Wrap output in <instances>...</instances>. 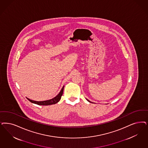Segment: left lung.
<instances>
[{
	"label": "left lung",
	"mask_w": 148,
	"mask_h": 148,
	"mask_svg": "<svg viewBox=\"0 0 148 148\" xmlns=\"http://www.w3.org/2000/svg\"><path fill=\"white\" fill-rule=\"evenodd\" d=\"M87 99V101H88V102H90V103H92V102H91V101H89V100H88V99Z\"/></svg>",
	"instance_id": "left-lung-1"
}]
</instances>
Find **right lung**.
<instances>
[{
    "label": "right lung",
    "instance_id": "1",
    "mask_svg": "<svg viewBox=\"0 0 148 148\" xmlns=\"http://www.w3.org/2000/svg\"><path fill=\"white\" fill-rule=\"evenodd\" d=\"M64 87V86H63L61 90V91L56 96V97L52 98L51 99H49V100L44 101H35L31 100V99L28 98H27L31 103H34V104H38V105H40V106H49V105H52V104H55L58 103V102L60 101V99L61 98L62 96L63 95Z\"/></svg>",
    "mask_w": 148,
    "mask_h": 148
}]
</instances>
